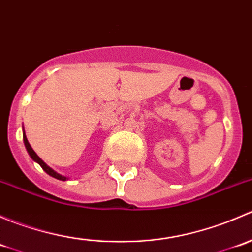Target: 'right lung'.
I'll list each match as a JSON object with an SVG mask.
<instances>
[{
  "mask_svg": "<svg viewBox=\"0 0 252 252\" xmlns=\"http://www.w3.org/2000/svg\"><path fill=\"white\" fill-rule=\"evenodd\" d=\"M23 140H24V145H25V147H27V151H28V154L30 155V157H32V158L34 159L35 162H37V163H39L40 166H41V168L44 169V171L46 172V173H47L48 175H51V177L56 178V179H60V180H67V177H63V175L58 174L57 172H55V171H53V169H51L50 167H48L47 164L45 163V162L42 161V159L40 158V157L37 156L36 154H35V151H34V150L32 149V146H30L29 141H28L27 136H25V133L23 134Z\"/></svg>",
  "mask_w": 252,
  "mask_h": 252,
  "instance_id": "right-lung-1",
  "label": "right lung"
}]
</instances>
